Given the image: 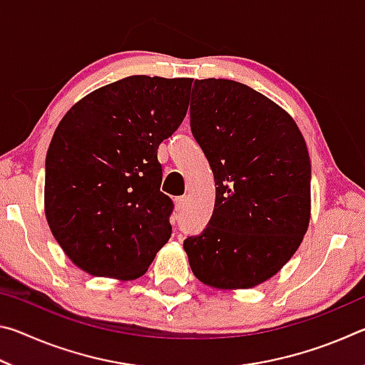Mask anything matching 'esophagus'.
<instances>
[{"mask_svg": "<svg viewBox=\"0 0 365 365\" xmlns=\"http://www.w3.org/2000/svg\"><path fill=\"white\" fill-rule=\"evenodd\" d=\"M185 206H187V196H178L175 197V209L178 212L183 211Z\"/></svg>", "mask_w": 365, "mask_h": 365, "instance_id": "esophagus-1", "label": "esophagus"}]
</instances>
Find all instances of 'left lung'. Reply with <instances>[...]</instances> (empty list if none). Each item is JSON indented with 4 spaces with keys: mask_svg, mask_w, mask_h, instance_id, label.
<instances>
[{
    "mask_svg": "<svg viewBox=\"0 0 365 365\" xmlns=\"http://www.w3.org/2000/svg\"><path fill=\"white\" fill-rule=\"evenodd\" d=\"M190 127L217 185L207 227L183 242L190 267L209 287H256L289 261L307 230L306 141L280 106L225 78L195 80Z\"/></svg>",
    "mask_w": 365,
    "mask_h": 365,
    "instance_id": "left-lung-1",
    "label": "left lung"
}]
</instances>
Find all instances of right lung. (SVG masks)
<instances>
[{
  "mask_svg": "<svg viewBox=\"0 0 365 365\" xmlns=\"http://www.w3.org/2000/svg\"><path fill=\"white\" fill-rule=\"evenodd\" d=\"M191 78L132 76L95 90L59 122L46 154L48 225L96 277L137 279L172 235L158 148L188 110Z\"/></svg>",
  "mask_w": 365,
  "mask_h": 365,
  "instance_id": "1",
  "label": "right lung"
}]
</instances>
